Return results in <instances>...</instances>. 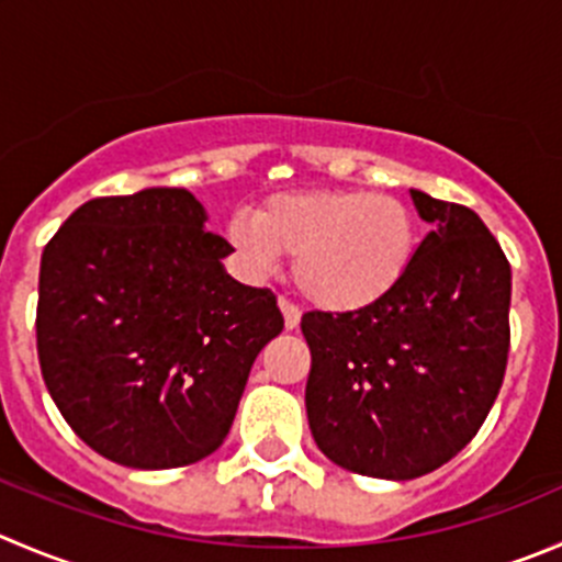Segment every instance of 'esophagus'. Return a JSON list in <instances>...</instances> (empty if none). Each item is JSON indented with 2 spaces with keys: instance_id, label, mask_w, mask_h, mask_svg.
<instances>
[{
  "instance_id": "1",
  "label": "esophagus",
  "mask_w": 562,
  "mask_h": 562,
  "mask_svg": "<svg viewBox=\"0 0 562 562\" xmlns=\"http://www.w3.org/2000/svg\"><path fill=\"white\" fill-rule=\"evenodd\" d=\"M280 310H282V318H285V329H296L299 321H302V310H299L293 302H288V299H280Z\"/></svg>"
}]
</instances>
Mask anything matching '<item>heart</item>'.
<instances>
[{
  "instance_id": "b5f03b06",
  "label": "heart",
  "mask_w": 562,
  "mask_h": 562,
  "mask_svg": "<svg viewBox=\"0 0 562 562\" xmlns=\"http://www.w3.org/2000/svg\"><path fill=\"white\" fill-rule=\"evenodd\" d=\"M227 244L252 280L274 274L282 255H293V280L310 304L353 313L403 280L417 252V222L390 194L288 192L266 200L258 216L238 211Z\"/></svg>"
}]
</instances>
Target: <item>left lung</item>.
<instances>
[{
    "instance_id": "8db88e82",
    "label": "left lung",
    "mask_w": 562,
    "mask_h": 562,
    "mask_svg": "<svg viewBox=\"0 0 562 562\" xmlns=\"http://www.w3.org/2000/svg\"><path fill=\"white\" fill-rule=\"evenodd\" d=\"M431 225L395 291L304 313L310 431L337 467L412 481L448 464L492 412L510 348V263L481 216L412 189Z\"/></svg>"
}]
</instances>
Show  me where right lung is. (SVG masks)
Wrapping results in <instances>:
<instances>
[{"label":"right lung","mask_w":562,"mask_h":562,"mask_svg":"<svg viewBox=\"0 0 562 562\" xmlns=\"http://www.w3.org/2000/svg\"><path fill=\"white\" fill-rule=\"evenodd\" d=\"M205 220L187 189H143L85 203L43 249V381L76 437L114 464L176 470L214 453L285 324L269 288L227 274L233 249Z\"/></svg>","instance_id":"right-lung-1"}]
</instances>
